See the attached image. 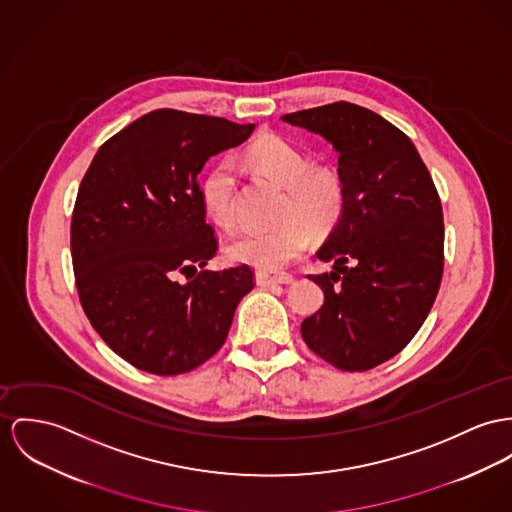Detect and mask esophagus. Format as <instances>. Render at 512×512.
<instances>
[{
  "mask_svg": "<svg viewBox=\"0 0 512 512\" xmlns=\"http://www.w3.org/2000/svg\"><path fill=\"white\" fill-rule=\"evenodd\" d=\"M255 280H257V284H259V286L267 288V286H275V284H292V282H294V276L286 275V273H282V275L257 273V275H255Z\"/></svg>",
  "mask_w": 512,
  "mask_h": 512,
  "instance_id": "obj_1",
  "label": "esophagus"
}]
</instances>
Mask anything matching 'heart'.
Returning a JSON list of instances; mask_svg holds the SVG:
<instances>
[{
  "label": "heart",
  "instance_id": "obj_1",
  "mask_svg": "<svg viewBox=\"0 0 512 512\" xmlns=\"http://www.w3.org/2000/svg\"><path fill=\"white\" fill-rule=\"evenodd\" d=\"M245 161L255 173L284 187L282 222L273 230L239 234L228 245V255L261 271H278L306 251L310 230L327 234L337 226L345 208V187L335 169L310 165L300 150L278 136L257 140ZM236 195V169L222 161L206 175L202 198L212 218L224 228L236 222Z\"/></svg>",
  "mask_w": 512,
  "mask_h": 512
}]
</instances>
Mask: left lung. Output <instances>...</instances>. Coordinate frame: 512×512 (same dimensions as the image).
<instances>
[{"mask_svg": "<svg viewBox=\"0 0 512 512\" xmlns=\"http://www.w3.org/2000/svg\"><path fill=\"white\" fill-rule=\"evenodd\" d=\"M339 154L341 220L317 249L331 273L308 275L323 306L302 337L335 368L370 370L399 353L433 308L444 265L442 206L413 142L386 118L347 101L280 117Z\"/></svg>", "mask_w": 512, "mask_h": 512, "instance_id": "8db88e82", "label": "left lung"}]
</instances>
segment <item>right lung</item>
Listing matches in <instances>:
<instances>
[{"mask_svg":"<svg viewBox=\"0 0 512 512\" xmlns=\"http://www.w3.org/2000/svg\"><path fill=\"white\" fill-rule=\"evenodd\" d=\"M255 124L159 109L109 138L91 161L72 216L79 300L101 339L132 366L185 374L216 353L249 265L208 271L218 243L198 173ZM186 280H182V276Z\"/></svg>","mask_w":512,"mask_h":512,"instance_id":"1","label":"right lung"}]
</instances>
